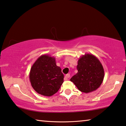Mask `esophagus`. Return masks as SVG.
Returning a JSON list of instances; mask_svg holds the SVG:
<instances>
[{
  "label": "esophagus",
  "instance_id": "1",
  "mask_svg": "<svg viewBox=\"0 0 126 126\" xmlns=\"http://www.w3.org/2000/svg\"><path fill=\"white\" fill-rule=\"evenodd\" d=\"M70 77V75L69 74H66V75H65V77H64V80H68V78H69Z\"/></svg>",
  "mask_w": 126,
  "mask_h": 126
}]
</instances>
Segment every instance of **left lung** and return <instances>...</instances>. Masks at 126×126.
<instances>
[{"mask_svg": "<svg viewBox=\"0 0 126 126\" xmlns=\"http://www.w3.org/2000/svg\"><path fill=\"white\" fill-rule=\"evenodd\" d=\"M78 72L70 80L79 91L89 93L100 87L104 77L103 65L93 54H86L79 58L77 65Z\"/></svg>", "mask_w": 126, "mask_h": 126, "instance_id": "8db88e82", "label": "left lung"}]
</instances>
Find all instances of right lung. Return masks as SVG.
Masks as SVG:
<instances>
[{"instance_id": "add662e5", "label": "right lung", "mask_w": 126, "mask_h": 126, "mask_svg": "<svg viewBox=\"0 0 126 126\" xmlns=\"http://www.w3.org/2000/svg\"><path fill=\"white\" fill-rule=\"evenodd\" d=\"M30 81L36 93L51 96L57 93L63 83L64 75L56 64L55 58L45 54L38 58L32 65Z\"/></svg>"}]
</instances>
